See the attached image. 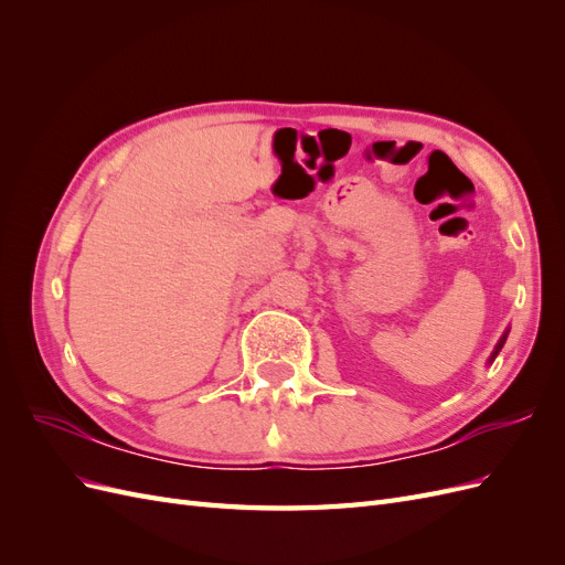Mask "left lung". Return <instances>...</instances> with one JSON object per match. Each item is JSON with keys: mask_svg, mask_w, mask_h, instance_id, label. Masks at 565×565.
<instances>
[{"mask_svg": "<svg viewBox=\"0 0 565 565\" xmlns=\"http://www.w3.org/2000/svg\"><path fill=\"white\" fill-rule=\"evenodd\" d=\"M509 330H511V328H507V330H504V334H502V337H500V341H498V347H494V351L490 353V358H488V363H490V365H492V361H494V358H498V353L502 351V347H504V341H507V337H509Z\"/></svg>", "mask_w": 565, "mask_h": 565, "instance_id": "1", "label": "left lung"}]
</instances>
